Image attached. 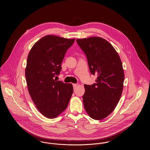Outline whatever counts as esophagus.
Wrapping results in <instances>:
<instances>
[{
    "label": "esophagus",
    "mask_w": 150,
    "mask_h": 150,
    "mask_svg": "<svg viewBox=\"0 0 150 150\" xmlns=\"http://www.w3.org/2000/svg\"><path fill=\"white\" fill-rule=\"evenodd\" d=\"M73 86L74 89H76V88H77V84H73Z\"/></svg>",
    "instance_id": "esophagus-1"
}]
</instances>
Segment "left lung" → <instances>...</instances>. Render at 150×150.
Segmentation results:
<instances>
[{
  "mask_svg": "<svg viewBox=\"0 0 150 150\" xmlns=\"http://www.w3.org/2000/svg\"><path fill=\"white\" fill-rule=\"evenodd\" d=\"M76 42L86 56L91 73L97 76L95 83L84 85V106L90 117L101 120L113 111L120 101L124 81L122 64L114 48L102 38Z\"/></svg>",
  "mask_w": 150,
  "mask_h": 150,
  "instance_id": "8db88e82",
  "label": "left lung"
}]
</instances>
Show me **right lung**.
Listing matches in <instances>:
<instances>
[{
	"instance_id": "add662e5",
	"label": "right lung",
	"mask_w": 150,
	"mask_h": 150,
	"mask_svg": "<svg viewBox=\"0 0 150 150\" xmlns=\"http://www.w3.org/2000/svg\"><path fill=\"white\" fill-rule=\"evenodd\" d=\"M74 40L47 35L33 45L28 54L25 69L28 91L38 110L47 118L61 114L73 94L71 84L54 77L59 74L64 55Z\"/></svg>"
}]
</instances>
